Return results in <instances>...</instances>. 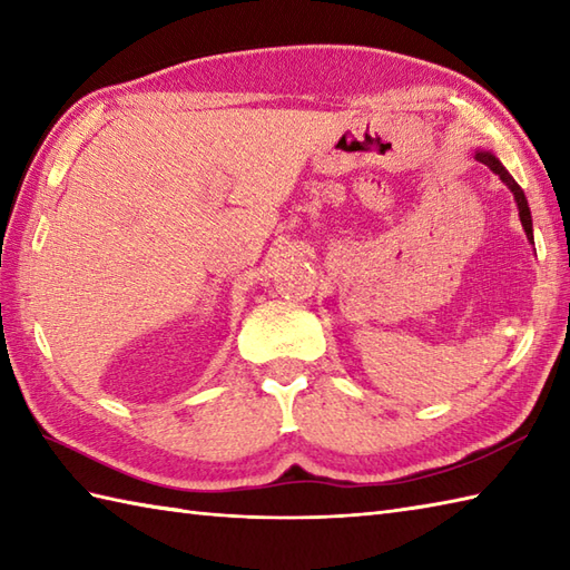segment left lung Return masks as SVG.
I'll list each match as a JSON object with an SVG mask.
<instances>
[{
	"label": "left lung",
	"instance_id": "1",
	"mask_svg": "<svg viewBox=\"0 0 570 570\" xmlns=\"http://www.w3.org/2000/svg\"><path fill=\"white\" fill-rule=\"evenodd\" d=\"M475 159H478L480 164H485V166L490 168V171L498 174L502 184L512 190V196H514V200H517V208H519V220H522V227H524L527 237H529L531 242H534V229H531V213H529V203H527L524 190L519 188L517 180L510 176V171H507V168L500 164V159H498V156H494V154H490V151H478Z\"/></svg>",
	"mask_w": 570,
	"mask_h": 570
}]
</instances>
